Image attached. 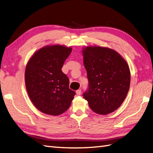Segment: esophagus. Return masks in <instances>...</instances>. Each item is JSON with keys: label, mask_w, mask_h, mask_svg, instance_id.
<instances>
[{"label": "esophagus", "mask_w": 153, "mask_h": 153, "mask_svg": "<svg viewBox=\"0 0 153 153\" xmlns=\"http://www.w3.org/2000/svg\"><path fill=\"white\" fill-rule=\"evenodd\" d=\"M81 92H82L81 89H78V90L76 91V94H77L78 96H80V95L81 94Z\"/></svg>", "instance_id": "esophagus-1"}]
</instances>
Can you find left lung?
Instances as JSON below:
<instances>
[{
	"mask_svg": "<svg viewBox=\"0 0 153 153\" xmlns=\"http://www.w3.org/2000/svg\"><path fill=\"white\" fill-rule=\"evenodd\" d=\"M89 80L84 98L93 112L106 115L117 110L128 94L131 75L128 64L116 51L88 46L82 48Z\"/></svg>",
	"mask_w": 153,
	"mask_h": 153,
	"instance_id": "1",
	"label": "left lung"
}]
</instances>
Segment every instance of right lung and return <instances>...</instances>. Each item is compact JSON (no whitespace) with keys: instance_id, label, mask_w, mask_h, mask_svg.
Returning a JSON list of instances; mask_svg holds the SVG:
<instances>
[{"instance_id":"1","label":"right lung","mask_w":153,"mask_h":153,"mask_svg":"<svg viewBox=\"0 0 153 153\" xmlns=\"http://www.w3.org/2000/svg\"><path fill=\"white\" fill-rule=\"evenodd\" d=\"M72 48L64 45H47L32 55L25 71L26 89L40 112L59 115L69 108L75 95L69 88V81L62 70Z\"/></svg>"}]
</instances>
